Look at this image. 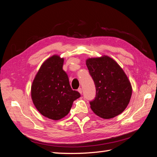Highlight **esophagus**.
Returning <instances> with one entry per match:
<instances>
[{
    "instance_id": "1",
    "label": "esophagus",
    "mask_w": 157,
    "mask_h": 157,
    "mask_svg": "<svg viewBox=\"0 0 157 157\" xmlns=\"http://www.w3.org/2000/svg\"><path fill=\"white\" fill-rule=\"evenodd\" d=\"M78 91L80 93H81V94L82 93V89H81V88H78Z\"/></svg>"
}]
</instances>
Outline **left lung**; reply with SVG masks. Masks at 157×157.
Returning <instances> with one entry per match:
<instances>
[{"mask_svg": "<svg viewBox=\"0 0 157 157\" xmlns=\"http://www.w3.org/2000/svg\"><path fill=\"white\" fill-rule=\"evenodd\" d=\"M96 88L90 108L97 116L111 119L122 113L132 95V86L117 62L107 56L89 58L86 61Z\"/></svg>", "mask_w": 157, "mask_h": 157, "instance_id": "left-lung-1", "label": "left lung"}]
</instances>
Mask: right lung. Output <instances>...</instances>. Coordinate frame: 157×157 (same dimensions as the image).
<instances>
[{"label": "right lung", "instance_id": "1", "mask_svg": "<svg viewBox=\"0 0 157 157\" xmlns=\"http://www.w3.org/2000/svg\"><path fill=\"white\" fill-rule=\"evenodd\" d=\"M63 64L64 58L58 56L48 58L41 66L31 86V98L36 109L54 120L67 116L73 101L81 97L70 85Z\"/></svg>", "mask_w": 157, "mask_h": 157}]
</instances>
